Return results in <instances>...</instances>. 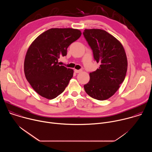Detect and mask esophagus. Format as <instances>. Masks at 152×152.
I'll use <instances>...</instances> for the list:
<instances>
[{
    "mask_svg": "<svg viewBox=\"0 0 152 152\" xmlns=\"http://www.w3.org/2000/svg\"><path fill=\"white\" fill-rule=\"evenodd\" d=\"M82 72V70H76V69H75V72L76 73H80Z\"/></svg>",
    "mask_w": 152,
    "mask_h": 152,
    "instance_id": "34e87169",
    "label": "esophagus"
}]
</instances>
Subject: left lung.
I'll use <instances>...</instances> for the list:
<instances>
[{
    "mask_svg": "<svg viewBox=\"0 0 152 152\" xmlns=\"http://www.w3.org/2000/svg\"><path fill=\"white\" fill-rule=\"evenodd\" d=\"M83 35L93 50L94 59L100 64L95 72L90 73V81L84 85L90 97L104 100L113 96L124 81L127 59L121 43L104 30L85 29Z\"/></svg>",
    "mask_w": 152,
    "mask_h": 152,
    "instance_id": "8db88e82",
    "label": "left lung"
}]
</instances>
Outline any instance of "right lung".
Wrapping results in <instances>:
<instances>
[{"instance_id":"right-lung-1","label":"right lung","mask_w":152,"mask_h":152,"mask_svg":"<svg viewBox=\"0 0 152 152\" xmlns=\"http://www.w3.org/2000/svg\"><path fill=\"white\" fill-rule=\"evenodd\" d=\"M73 28H51L38 36L29 46L24 61L25 77L41 96L53 99L66 89L74 71L59 66L68 47L81 35Z\"/></svg>"}]
</instances>
